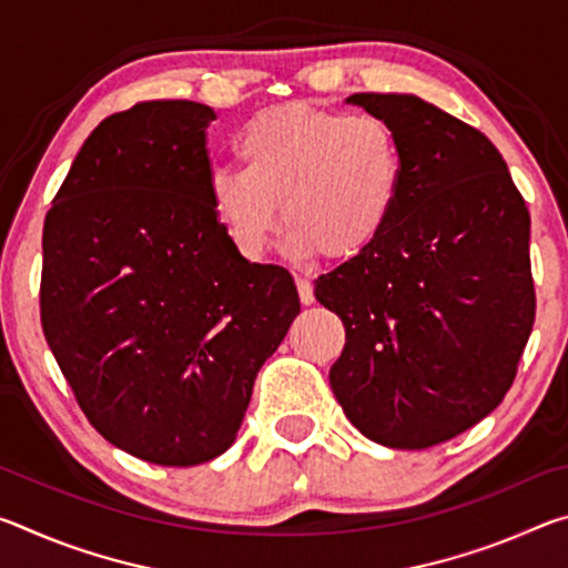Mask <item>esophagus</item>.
<instances>
[{"mask_svg": "<svg viewBox=\"0 0 568 568\" xmlns=\"http://www.w3.org/2000/svg\"><path fill=\"white\" fill-rule=\"evenodd\" d=\"M295 285H297V295H301V303L303 305H311L315 301V293H313V283L307 281V277H295Z\"/></svg>", "mask_w": 568, "mask_h": 568, "instance_id": "1", "label": "esophagus"}]
</instances>
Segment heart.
<instances>
[{
	"label": "heart",
	"mask_w": 568,
	"mask_h": 568,
	"mask_svg": "<svg viewBox=\"0 0 568 568\" xmlns=\"http://www.w3.org/2000/svg\"><path fill=\"white\" fill-rule=\"evenodd\" d=\"M245 168L207 172V200L230 245L261 261L277 227V205L295 255H361L396 215L406 160L396 130L376 114L283 104L237 134Z\"/></svg>",
	"instance_id": "b5f03b06"
}]
</instances>
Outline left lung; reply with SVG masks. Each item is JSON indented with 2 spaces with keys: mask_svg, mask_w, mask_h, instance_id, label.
<instances>
[{
  "mask_svg": "<svg viewBox=\"0 0 568 568\" xmlns=\"http://www.w3.org/2000/svg\"><path fill=\"white\" fill-rule=\"evenodd\" d=\"M348 102L396 130L406 178L390 225L315 281L341 315L335 398L363 436L430 448L486 418L534 328L531 217L494 142L416 94Z\"/></svg>",
  "mask_w": 568,
  "mask_h": 568,
  "instance_id": "obj_1",
  "label": "left lung"
}]
</instances>
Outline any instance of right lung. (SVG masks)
I'll use <instances>...</instances> for the list:
<instances>
[{
  "instance_id": "add662e5",
  "label": "right lung",
  "mask_w": 568,
  "mask_h": 568,
  "mask_svg": "<svg viewBox=\"0 0 568 568\" xmlns=\"http://www.w3.org/2000/svg\"><path fill=\"white\" fill-rule=\"evenodd\" d=\"M213 120L190 100L110 114L44 217L54 361L98 434L160 466L233 446L257 371L301 313L293 275L237 255L210 207Z\"/></svg>"
}]
</instances>
